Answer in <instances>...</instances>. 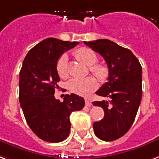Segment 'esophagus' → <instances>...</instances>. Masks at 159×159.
<instances>
[{
  "label": "esophagus",
  "mask_w": 159,
  "mask_h": 159,
  "mask_svg": "<svg viewBox=\"0 0 159 159\" xmlns=\"http://www.w3.org/2000/svg\"><path fill=\"white\" fill-rule=\"evenodd\" d=\"M85 104H86V106L89 107V106H91L92 103H91V102H90V101L88 99V98H85Z\"/></svg>",
  "instance_id": "1"
}]
</instances>
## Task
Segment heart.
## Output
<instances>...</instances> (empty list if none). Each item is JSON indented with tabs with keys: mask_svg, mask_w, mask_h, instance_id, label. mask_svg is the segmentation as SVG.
Instances as JSON below:
<instances>
[{
	"mask_svg": "<svg viewBox=\"0 0 159 159\" xmlns=\"http://www.w3.org/2000/svg\"><path fill=\"white\" fill-rule=\"evenodd\" d=\"M76 59L89 66L90 71L97 76L98 79L103 82L109 76V70L105 65L95 64L98 61V56L93 51L87 47H82L74 52ZM57 73L61 78H66L69 76V68H68V57L66 54H63L59 58L56 64ZM97 81L89 76L86 78H77L74 77L68 82L67 88L71 93L81 96H88L97 89Z\"/></svg>",
	"mask_w": 159,
	"mask_h": 159,
	"instance_id": "1",
	"label": "heart"
}]
</instances>
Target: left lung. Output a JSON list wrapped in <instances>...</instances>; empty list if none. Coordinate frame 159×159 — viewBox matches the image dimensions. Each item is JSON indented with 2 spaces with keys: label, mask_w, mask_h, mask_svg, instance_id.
<instances>
[{
  "label": "left lung",
  "mask_w": 159,
  "mask_h": 159,
  "mask_svg": "<svg viewBox=\"0 0 159 159\" xmlns=\"http://www.w3.org/2000/svg\"><path fill=\"white\" fill-rule=\"evenodd\" d=\"M84 43L100 54L108 66V82L96 93L109 100L93 102L104 111L103 119L93 123V131L99 139L111 142L124 136L135 120L142 100V66L130 50L111 40Z\"/></svg>",
  "instance_id": "left-lung-1"
}]
</instances>
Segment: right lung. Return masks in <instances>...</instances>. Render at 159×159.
<instances>
[{"mask_svg":"<svg viewBox=\"0 0 159 159\" xmlns=\"http://www.w3.org/2000/svg\"><path fill=\"white\" fill-rule=\"evenodd\" d=\"M78 42L48 38L29 50L19 73V102L26 121L40 139L60 142L70 131L71 112L81 110L84 98L66 94L61 102L55 98L60 77L56 64L62 54Z\"/></svg>","mask_w":159,"mask_h":159,"instance_id":"1","label":"right lung"}]
</instances>
